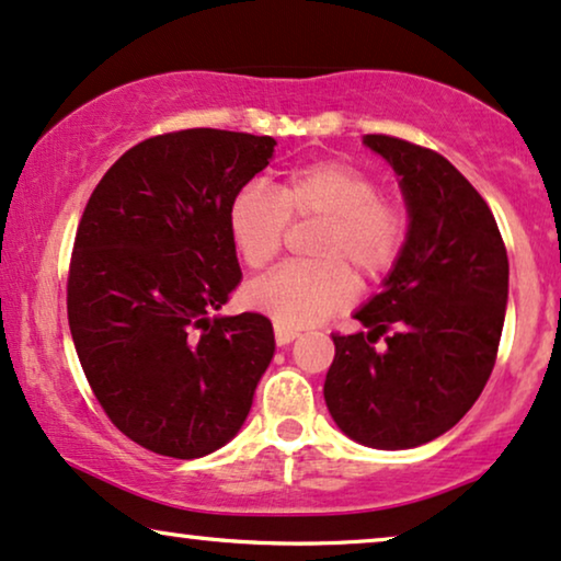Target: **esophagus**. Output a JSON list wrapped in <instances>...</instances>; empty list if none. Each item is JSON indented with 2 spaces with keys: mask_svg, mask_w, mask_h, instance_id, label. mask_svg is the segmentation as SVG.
<instances>
[{
  "mask_svg": "<svg viewBox=\"0 0 561 561\" xmlns=\"http://www.w3.org/2000/svg\"><path fill=\"white\" fill-rule=\"evenodd\" d=\"M298 337L296 330H290V327H280L275 324V343H278V347H286L294 343V340Z\"/></svg>",
  "mask_w": 561,
  "mask_h": 561,
  "instance_id": "34e87169",
  "label": "esophagus"
}]
</instances>
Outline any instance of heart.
I'll return each mask as SVG.
<instances>
[{"label":"heart","mask_w":561,"mask_h":561,"mask_svg":"<svg viewBox=\"0 0 561 561\" xmlns=\"http://www.w3.org/2000/svg\"><path fill=\"white\" fill-rule=\"evenodd\" d=\"M290 221H319L309 257L283 265L244 290V304L280 327H311L353 301L355 280H381L407 242V216L378 198L376 180L340 159L290 170L271 191L247 183L229 203L231 244L250 271L278 257Z\"/></svg>","instance_id":"obj_1"}]
</instances>
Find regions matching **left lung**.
Segmentation results:
<instances>
[{"label":"left lung","mask_w":561,"mask_h":561,"mask_svg":"<svg viewBox=\"0 0 561 561\" xmlns=\"http://www.w3.org/2000/svg\"><path fill=\"white\" fill-rule=\"evenodd\" d=\"M363 144L397 174L407 242L381 290L355 309L368 332L332 334L324 402L347 438L404 450L450 431L482 394L511 267L490 206L446 157L391 136ZM381 333L388 345L374 348Z\"/></svg>","instance_id":"8db88e82"}]
</instances>
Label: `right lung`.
Wrapping results in <instances>:
<instances>
[{
  "mask_svg": "<svg viewBox=\"0 0 561 561\" xmlns=\"http://www.w3.org/2000/svg\"><path fill=\"white\" fill-rule=\"evenodd\" d=\"M273 136L191 128L128 149L94 187L71 252L69 330L123 435L201 458L242 431L275 337L263 314H216L242 280L227 210Z\"/></svg>",
  "mask_w": 561,
  "mask_h": 561,
  "instance_id": "obj_1",
  "label": "right lung"
}]
</instances>
